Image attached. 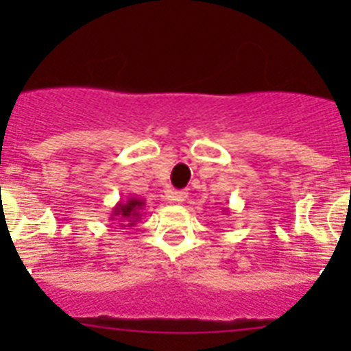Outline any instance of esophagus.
<instances>
[{"instance_id":"1","label":"esophagus","mask_w":351,"mask_h":351,"mask_svg":"<svg viewBox=\"0 0 351 351\" xmlns=\"http://www.w3.org/2000/svg\"><path fill=\"white\" fill-rule=\"evenodd\" d=\"M186 191H172V193H170V198H172L173 202H178V204H181V202H184L186 200Z\"/></svg>"}]
</instances>
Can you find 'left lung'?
Listing matches in <instances>:
<instances>
[{"label": "left lung", "mask_w": 351, "mask_h": 351, "mask_svg": "<svg viewBox=\"0 0 351 351\" xmlns=\"http://www.w3.org/2000/svg\"><path fill=\"white\" fill-rule=\"evenodd\" d=\"M225 214H228V209H225Z\"/></svg>", "instance_id": "obj_1"}]
</instances>
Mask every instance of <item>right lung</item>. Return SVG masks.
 <instances>
[{
    "instance_id": "obj_1",
    "label": "right lung",
    "mask_w": 351,
    "mask_h": 351,
    "mask_svg": "<svg viewBox=\"0 0 351 351\" xmlns=\"http://www.w3.org/2000/svg\"><path fill=\"white\" fill-rule=\"evenodd\" d=\"M145 202L144 198L128 197L126 200H119L110 213V219L119 221L121 226H133L142 218Z\"/></svg>"
}]
</instances>
